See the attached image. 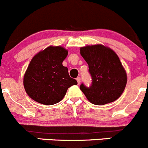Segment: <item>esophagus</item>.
Segmentation results:
<instances>
[{
  "mask_svg": "<svg viewBox=\"0 0 148 148\" xmlns=\"http://www.w3.org/2000/svg\"><path fill=\"white\" fill-rule=\"evenodd\" d=\"M76 80H77V84H80V81H81V80H80V77H77V78H76Z\"/></svg>",
  "mask_w": 148,
  "mask_h": 148,
  "instance_id": "obj_1",
  "label": "esophagus"
}]
</instances>
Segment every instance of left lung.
<instances>
[{
    "instance_id": "1",
    "label": "left lung",
    "mask_w": 148,
    "mask_h": 148,
    "mask_svg": "<svg viewBox=\"0 0 148 148\" xmlns=\"http://www.w3.org/2000/svg\"><path fill=\"white\" fill-rule=\"evenodd\" d=\"M80 55L88 65L92 83L80 86L88 100L96 105L116 101L127 84V74L119 57L110 48L97 45L80 48Z\"/></svg>"
}]
</instances>
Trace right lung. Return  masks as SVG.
I'll use <instances>...</instances> for the list:
<instances>
[{
	"label": "right lung",
	"instance_id": "right-lung-1",
	"mask_svg": "<svg viewBox=\"0 0 148 148\" xmlns=\"http://www.w3.org/2000/svg\"><path fill=\"white\" fill-rule=\"evenodd\" d=\"M67 55L68 50L62 47L51 46L32 58L24 77L29 97L42 104H55L63 99L68 88L77 84L62 65Z\"/></svg>",
	"mask_w": 148,
	"mask_h": 148
}]
</instances>
